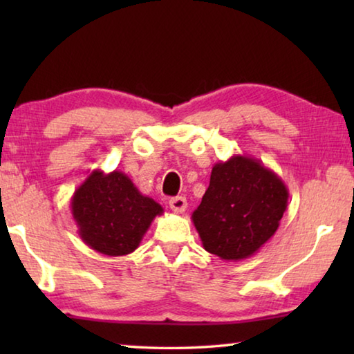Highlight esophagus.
I'll return each instance as SVG.
<instances>
[{
	"label": "esophagus",
	"instance_id": "obj_1",
	"mask_svg": "<svg viewBox=\"0 0 354 354\" xmlns=\"http://www.w3.org/2000/svg\"><path fill=\"white\" fill-rule=\"evenodd\" d=\"M170 209L176 214H183L187 209V200L184 196H175L170 200Z\"/></svg>",
	"mask_w": 354,
	"mask_h": 354
}]
</instances>
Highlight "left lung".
<instances>
[{
	"instance_id": "8db88e82",
	"label": "left lung",
	"mask_w": 354,
	"mask_h": 354,
	"mask_svg": "<svg viewBox=\"0 0 354 354\" xmlns=\"http://www.w3.org/2000/svg\"><path fill=\"white\" fill-rule=\"evenodd\" d=\"M289 190L261 160L234 154L212 167L211 183L192 214L203 248L223 261H242L277 232Z\"/></svg>"
}]
</instances>
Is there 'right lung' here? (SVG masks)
Listing matches in <instances>:
<instances>
[{
  "mask_svg": "<svg viewBox=\"0 0 354 354\" xmlns=\"http://www.w3.org/2000/svg\"><path fill=\"white\" fill-rule=\"evenodd\" d=\"M70 207L84 243L106 256L133 253L156 215L164 214L118 170H93L75 190Z\"/></svg>",
  "mask_w": 354,
  "mask_h": 354,
  "instance_id": "obj_1",
  "label": "right lung"
}]
</instances>
